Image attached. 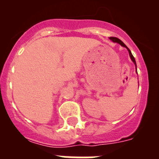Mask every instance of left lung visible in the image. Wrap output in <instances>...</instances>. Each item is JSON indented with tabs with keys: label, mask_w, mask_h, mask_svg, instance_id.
<instances>
[{
	"label": "left lung",
	"mask_w": 159,
	"mask_h": 159,
	"mask_svg": "<svg viewBox=\"0 0 159 159\" xmlns=\"http://www.w3.org/2000/svg\"><path fill=\"white\" fill-rule=\"evenodd\" d=\"M110 40H111L113 42H116V43H119V44H120V45H121V46H123V47H125V48H127V50H128V52H129V55H130V59H131L132 61L134 62V64H135V67H136V62H135V60H134V57H133V55H132L131 52L130 51V49H129L127 47V46L125 45L124 43H123V42L122 41V40H119V38H117V37H113V36H111V37H110ZM136 71H137V69H136Z\"/></svg>",
	"instance_id": "left-lung-1"
}]
</instances>
